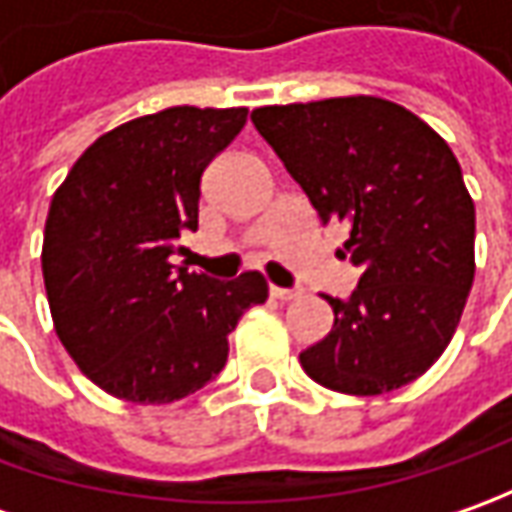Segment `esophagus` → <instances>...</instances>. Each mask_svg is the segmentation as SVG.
Returning <instances> with one entry per match:
<instances>
[{"label":"esophagus","instance_id":"34e87169","mask_svg":"<svg viewBox=\"0 0 512 512\" xmlns=\"http://www.w3.org/2000/svg\"><path fill=\"white\" fill-rule=\"evenodd\" d=\"M270 293H273L276 299H282V302H290V299L302 296V287H279V285H273V287H270Z\"/></svg>","mask_w":512,"mask_h":512}]
</instances>
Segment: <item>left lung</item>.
Masks as SVG:
<instances>
[{"mask_svg":"<svg viewBox=\"0 0 512 512\" xmlns=\"http://www.w3.org/2000/svg\"><path fill=\"white\" fill-rule=\"evenodd\" d=\"M342 256L362 267L333 330L299 353L305 373L350 396L419 379L450 344L473 285L476 207L442 136L396 102L339 96L250 113Z\"/></svg>","mask_w":512,"mask_h":512,"instance_id":"left-lung-1","label":"left lung"}]
</instances>
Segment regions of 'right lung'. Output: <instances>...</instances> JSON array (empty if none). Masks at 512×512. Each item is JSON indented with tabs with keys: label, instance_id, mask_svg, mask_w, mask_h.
<instances>
[{
	"label": "right lung",
	"instance_id": "right-lung-1",
	"mask_svg": "<svg viewBox=\"0 0 512 512\" xmlns=\"http://www.w3.org/2000/svg\"><path fill=\"white\" fill-rule=\"evenodd\" d=\"M247 108H168L99 136L53 193L42 273L56 336L105 393L185 399L222 373L227 336L267 299L262 273L233 282L170 265L199 227L202 173Z\"/></svg>",
	"mask_w": 512,
	"mask_h": 512
}]
</instances>
